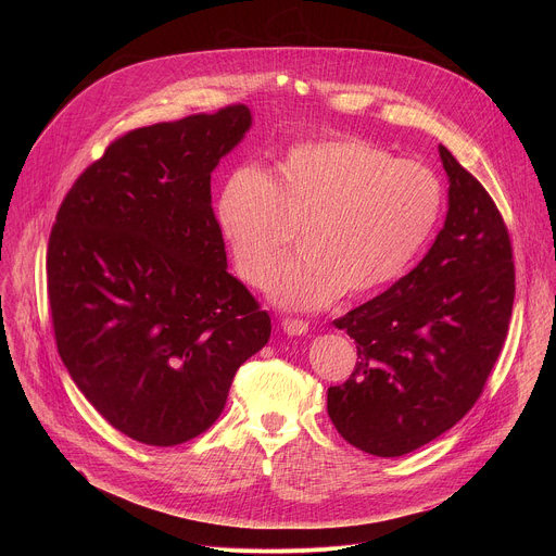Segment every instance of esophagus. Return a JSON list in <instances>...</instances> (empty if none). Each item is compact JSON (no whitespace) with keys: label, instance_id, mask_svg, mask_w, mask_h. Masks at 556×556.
Masks as SVG:
<instances>
[{"label":"esophagus","instance_id":"obj_1","mask_svg":"<svg viewBox=\"0 0 556 556\" xmlns=\"http://www.w3.org/2000/svg\"><path fill=\"white\" fill-rule=\"evenodd\" d=\"M281 328L290 337H301V334L307 332V321H303V319H283Z\"/></svg>","mask_w":556,"mask_h":556}]
</instances>
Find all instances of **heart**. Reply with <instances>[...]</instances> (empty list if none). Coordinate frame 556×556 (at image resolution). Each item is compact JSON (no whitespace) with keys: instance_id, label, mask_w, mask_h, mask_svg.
<instances>
[{"instance_id":"obj_1","label":"heart","mask_w":556,"mask_h":556,"mask_svg":"<svg viewBox=\"0 0 556 556\" xmlns=\"http://www.w3.org/2000/svg\"><path fill=\"white\" fill-rule=\"evenodd\" d=\"M442 204L429 167L354 136H324L290 144L268 174L230 172L215 222L237 275L253 286L301 226L303 253L281 262L266 290L286 309H316L401 279L429 244Z\"/></svg>"}]
</instances>
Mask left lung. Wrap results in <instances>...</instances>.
I'll use <instances>...</instances> for the list:
<instances>
[{
	"mask_svg": "<svg viewBox=\"0 0 556 556\" xmlns=\"http://www.w3.org/2000/svg\"><path fill=\"white\" fill-rule=\"evenodd\" d=\"M448 211L422 262L334 321L356 367L328 389V414L356 448L399 457L435 440L478 403L515 301L508 228L489 191L440 144Z\"/></svg>",
	"mask_w": 556,
	"mask_h": 556,
	"instance_id": "obj_1",
	"label": "left lung"
}]
</instances>
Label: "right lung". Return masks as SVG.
<instances>
[{
    "label": "right lung",
    "mask_w": 556,
    "mask_h": 556,
    "mask_svg": "<svg viewBox=\"0 0 556 556\" xmlns=\"http://www.w3.org/2000/svg\"><path fill=\"white\" fill-rule=\"evenodd\" d=\"M228 105L127 131L63 198L48 242L56 350L121 433L176 446L222 414L270 316L226 270L211 174L251 129Z\"/></svg>",
    "instance_id": "add662e5"
}]
</instances>
